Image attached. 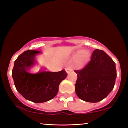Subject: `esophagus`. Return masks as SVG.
Masks as SVG:
<instances>
[{"mask_svg": "<svg viewBox=\"0 0 128 128\" xmlns=\"http://www.w3.org/2000/svg\"><path fill=\"white\" fill-rule=\"evenodd\" d=\"M65 70H66V72H67V73H69L70 72V71L72 70V69H71V68H70V67H67V68H66V69H65Z\"/></svg>", "mask_w": 128, "mask_h": 128, "instance_id": "obj_1", "label": "esophagus"}]
</instances>
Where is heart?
Here are the masks:
<instances>
[{
	"instance_id": "heart-1",
	"label": "heart",
	"mask_w": 128,
	"mask_h": 128,
	"mask_svg": "<svg viewBox=\"0 0 128 128\" xmlns=\"http://www.w3.org/2000/svg\"><path fill=\"white\" fill-rule=\"evenodd\" d=\"M88 54L86 50H81L79 52L76 58V62L78 63V64H83L84 62H85L86 60L88 58Z\"/></svg>"
}]
</instances>
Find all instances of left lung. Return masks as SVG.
Returning <instances> with one entry per match:
<instances>
[{"instance_id":"8db88e82","label":"left lung","mask_w":128,"mask_h":128,"mask_svg":"<svg viewBox=\"0 0 128 128\" xmlns=\"http://www.w3.org/2000/svg\"><path fill=\"white\" fill-rule=\"evenodd\" d=\"M74 72L78 75L75 92L80 99L86 102H99L114 87L116 78L115 64L102 50H94L90 60Z\"/></svg>"}]
</instances>
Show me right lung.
Segmentation results:
<instances>
[{
    "label": "right lung",
    "instance_id": "right-lung-1",
    "mask_svg": "<svg viewBox=\"0 0 128 128\" xmlns=\"http://www.w3.org/2000/svg\"><path fill=\"white\" fill-rule=\"evenodd\" d=\"M41 52L28 50L14 61L12 77L16 90L26 100L41 103L56 96L59 86L68 74L64 70L52 72L37 68L35 58Z\"/></svg>",
    "mask_w": 128,
    "mask_h": 128
}]
</instances>
